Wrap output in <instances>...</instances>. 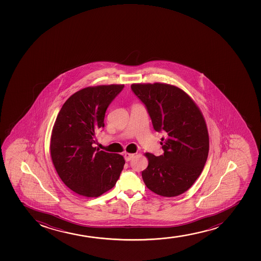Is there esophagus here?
<instances>
[{"label":"esophagus","instance_id":"obj_1","mask_svg":"<svg viewBox=\"0 0 261 261\" xmlns=\"http://www.w3.org/2000/svg\"><path fill=\"white\" fill-rule=\"evenodd\" d=\"M134 154H132V153H124V159H125L126 161H129V160H132L133 158H134Z\"/></svg>","mask_w":261,"mask_h":261}]
</instances>
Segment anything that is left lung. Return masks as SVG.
<instances>
[{"label": "left lung", "instance_id": "1", "mask_svg": "<svg viewBox=\"0 0 261 261\" xmlns=\"http://www.w3.org/2000/svg\"><path fill=\"white\" fill-rule=\"evenodd\" d=\"M132 90L144 102L164 154L145 153L148 166L142 177L148 189L163 197H176L195 183L209 152L206 123L189 95L174 85L161 83L133 84Z\"/></svg>", "mask_w": 261, "mask_h": 261}]
</instances>
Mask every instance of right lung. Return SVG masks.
<instances>
[{
  "mask_svg": "<svg viewBox=\"0 0 261 261\" xmlns=\"http://www.w3.org/2000/svg\"><path fill=\"white\" fill-rule=\"evenodd\" d=\"M123 84L84 88L69 96L55 122L50 156L58 176L69 189L96 198L114 187L123 171V156L96 149V133L105 127L109 105Z\"/></svg>",
  "mask_w": 261,
  "mask_h": 261,
  "instance_id": "1",
  "label": "right lung"
}]
</instances>
